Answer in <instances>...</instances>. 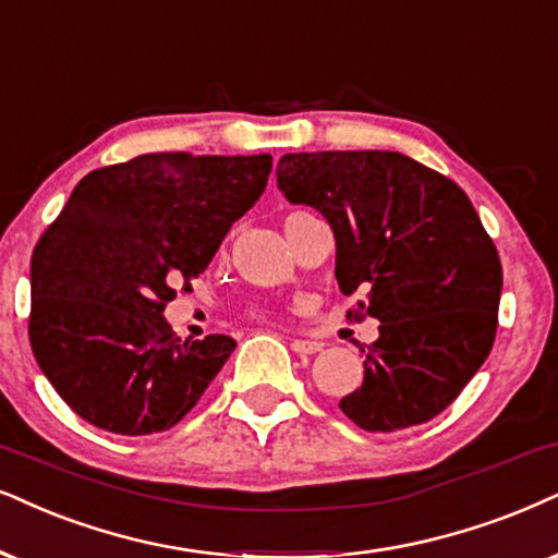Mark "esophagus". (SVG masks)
Masks as SVG:
<instances>
[{
    "label": "esophagus",
    "mask_w": 558,
    "mask_h": 558,
    "mask_svg": "<svg viewBox=\"0 0 558 558\" xmlns=\"http://www.w3.org/2000/svg\"><path fill=\"white\" fill-rule=\"evenodd\" d=\"M322 348H324V344L316 342V340H293L291 342V350L301 352V355H314V352H319Z\"/></svg>",
    "instance_id": "1"
}]
</instances>
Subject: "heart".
I'll use <instances>...</instances> for the list:
<instances>
[{
  "label": "heart",
  "instance_id": "1",
  "mask_svg": "<svg viewBox=\"0 0 558 558\" xmlns=\"http://www.w3.org/2000/svg\"><path fill=\"white\" fill-rule=\"evenodd\" d=\"M257 316H263V308H257V312H255Z\"/></svg>",
  "mask_w": 558,
  "mask_h": 558
}]
</instances>
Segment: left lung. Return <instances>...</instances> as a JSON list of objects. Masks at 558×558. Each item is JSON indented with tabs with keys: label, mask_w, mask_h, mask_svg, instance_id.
Returning a JSON list of instances; mask_svg holds the SVG:
<instances>
[{
	"label": "left lung",
	"mask_w": 558,
	"mask_h": 558,
	"mask_svg": "<svg viewBox=\"0 0 558 558\" xmlns=\"http://www.w3.org/2000/svg\"><path fill=\"white\" fill-rule=\"evenodd\" d=\"M278 185L335 229L340 291L363 293L348 319L380 322L344 417L368 433L437 417L497 337L502 263L469 195L399 151L286 154Z\"/></svg>",
	"instance_id": "left-lung-1"
}]
</instances>
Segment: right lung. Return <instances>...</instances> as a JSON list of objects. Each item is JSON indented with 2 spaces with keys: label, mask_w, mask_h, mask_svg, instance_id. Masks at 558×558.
Here are the masks:
<instances>
[{
  "label": "right lung",
  "mask_w": 558,
  "mask_h": 558,
  "mask_svg": "<svg viewBox=\"0 0 558 558\" xmlns=\"http://www.w3.org/2000/svg\"><path fill=\"white\" fill-rule=\"evenodd\" d=\"M270 169V154L169 151L80 180L33 250L27 337L82 420L116 435H154L201 401L236 342H182L161 314L255 206Z\"/></svg>",
  "instance_id": "add662e5"
}]
</instances>
